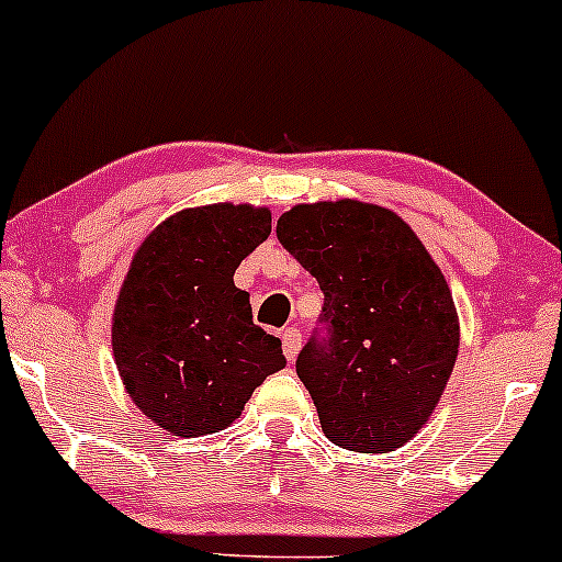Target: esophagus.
<instances>
[{"instance_id":"esophagus-1","label":"esophagus","mask_w":562,"mask_h":562,"mask_svg":"<svg viewBox=\"0 0 562 562\" xmlns=\"http://www.w3.org/2000/svg\"><path fill=\"white\" fill-rule=\"evenodd\" d=\"M281 342H283V356H286V361L294 363V358H297V352L302 348V334L300 329H286L281 334Z\"/></svg>"}]
</instances>
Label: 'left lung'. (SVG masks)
<instances>
[{
  "label": "left lung",
  "mask_w": 562,
  "mask_h": 562,
  "mask_svg": "<svg viewBox=\"0 0 562 562\" xmlns=\"http://www.w3.org/2000/svg\"><path fill=\"white\" fill-rule=\"evenodd\" d=\"M283 249L324 292L297 356L321 427L348 451L387 453L422 430L459 352L451 289L395 212L339 199L297 204L276 225Z\"/></svg>",
  "instance_id": "left-lung-1"
}]
</instances>
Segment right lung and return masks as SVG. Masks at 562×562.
<instances>
[{"instance_id":"right-lung-1","label":"right lung","mask_w":562,"mask_h":562,"mask_svg":"<svg viewBox=\"0 0 562 562\" xmlns=\"http://www.w3.org/2000/svg\"><path fill=\"white\" fill-rule=\"evenodd\" d=\"M270 236V210H182L148 233L113 311L111 345L130 398L180 438L231 427L265 376L286 366L281 339L251 321L233 273Z\"/></svg>"}]
</instances>
